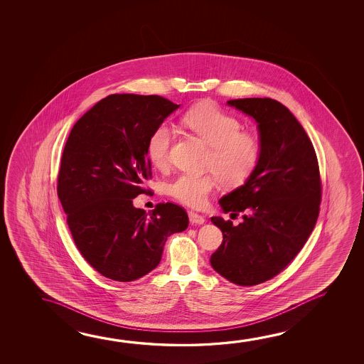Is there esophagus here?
Listing matches in <instances>:
<instances>
[{
    "mask_svg": "<svg viewBox=\"0 0 364 364\" xmlns=\"http://www.w3.org/2000/svg\"><path fill=\"white\" fill-rule=\"evenodd\" d=\"M189 220L193 225H203L205 222V218L194 210H189Z\"/></svg>",
    "mask_w": 364,
    "mask_h": 364,
    "instance_id": "1",
    "label": "esophagus"
}]
</instances>
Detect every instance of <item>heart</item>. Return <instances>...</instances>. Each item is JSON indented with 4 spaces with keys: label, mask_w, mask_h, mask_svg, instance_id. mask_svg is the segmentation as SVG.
<instances>
[{
    "label": "heart",
    "mask_w": 364,
    "mask_h": 364,
    "mask_svg": "<svg viewBox=\"0 0 364 364\" xmlns=\"http://www.w3.org/2000/svg\"><path fill=\"white\" fill-rule=\"evenodd\" d=\"M184 124L209 146L207 168L203 175L180 173L167 186L168 194L183 204L203 207L209 194L218 188L220 180L226 186H240L250 179L262 160V147L257 134L242 131L237 117L227 113L213 102L191 107L183 118ZM175 131L167 123L157 125L147 144L149 161L165 167L170 159Z\"/></svg>",
    "instance_id": "b5f03b06"
}]
</instances>
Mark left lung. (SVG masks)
<instances>
[{"label":"left lung","instance_id":"obj_1","mask_svg":"<svg viewBox=\"0 0 364 364\" xmlns=\"http://www.w3.org/2000/svg\"><path fill=\"white\" fill-rule=\"evenodd\" d=\"M257 122L262 160L244 185L220 200L231 215L212 217L223 240L210 265L237 286L274 278L289 265L309 239L320 213L321 178L310 138L283 104L269 97L230 100Z\"/></svg>","mask_w":364,"mask_h":364}]
</instances>
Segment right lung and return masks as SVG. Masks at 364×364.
Here are the masks:
<instances>
[{"instance_id": "1", "label": "right lung", "mask_w": 364, "mask_h": 364, "mask_svg": "<svg viewBox=\"0 0 364 364\" xmlns=\"http://www.w3.org/2000/svg\"><path fill=\"white\" fill-rule=\"evenodd\" d=\"M178 107L162 96L113 94L84 114L67 139L57 194L76 247L105 278H142L159 265L167 237L189 225L173 203L149 213L133 207V198L149 191V136Z\"/></svg>"}]
</instances>
